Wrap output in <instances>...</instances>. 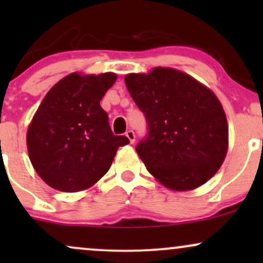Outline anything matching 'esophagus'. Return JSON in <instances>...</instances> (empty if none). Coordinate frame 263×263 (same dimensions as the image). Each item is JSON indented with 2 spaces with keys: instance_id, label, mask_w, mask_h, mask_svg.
Segmentation results:
<instances>
[{
  "instance_id": "34e87169",
  "label": "esophagus",
  "mask_w": 263,
  "mask_h": 263,
  "mask_svg": "<svg viewBox=\"0 0 263 263\" xmlns=\"http://www.w3.org/2000/svg\"><path fill=\"white\" fill-rule=\"evenodd\" d=\"M126 136H127V138L129 140V142H131V143H134L135 140H136L135 132L132 131V129H128V131H126Z\"/></svg>"
}]
</instances>
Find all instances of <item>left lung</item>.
Listing matches in <instances>:
<instances>
[{
  "mask_svg": "<svg viewBox=\"0 0 263 263\" xmlns=\"http://www.w3.org/2000/svg\"><path fill=\"white\" fill-rule=\"evenodd\" d=\"M147 135L136 146L147 171L173 190L203 185L228 152V121L211 90L188 74L156 68L125 78Z\"/></svg>",
  "mask_w": 263,
  "mask_h": 263,
  "instance_id": "8db88e82",
  "label": "left lung"
}]
</instances>
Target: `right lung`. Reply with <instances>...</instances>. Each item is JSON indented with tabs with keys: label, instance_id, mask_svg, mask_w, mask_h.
Listing matches in <instances>:
<instances>
[{
	"label": "right lung",
	"instance_id": "obj_1",
	"mask_svg": "<svg viewBox=\"0 0 263 263\" xmlns=\"http://www.w3.org/2000/svg\"><path fill=\"white\" fill-rule=\"evenodd\" d=\"M114 73L70 74L55 84L39 105L27 132L31 162L48 185L79 192L106 174L119 147L100 101L116 81Z\"/></svg>",
	"mask_w": 263,
	"mask_h": 263
}]
</instances>
